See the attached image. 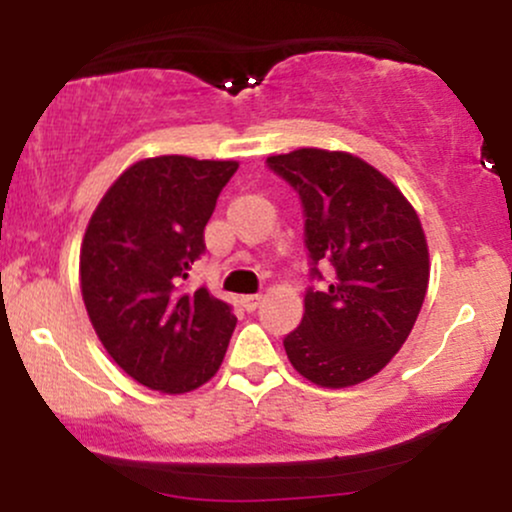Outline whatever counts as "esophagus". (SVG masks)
<instances>
[{"label": "esophagus", "instance_id": "obj_1", "mask_svg": "<svg viewBox=\"0 0 512 512\" xmlns=\"http://www.w3.org/2000/svg\"><path fill=\"white\" fill-rule=\"evenodd\" d=\"M260 301H262L260 293H250V296L240 298V305H243V310H248V313H252V310H257V305H260Z\"/></svg>", "mask_w": 512, "mask_h": 512}]
</instances>
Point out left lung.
<instances>
[{
  "instance_id": "obj_1",
  "label": "left lung",
  "mask_w": 512,
  "mask_h": 512,
  "mask_svg": "<svg viewBox=\"0 0 512 512\" xmlns=\"http://www.w3.org/2000/svg\"><path fill=\"white\" fill-rule=\"evenodd\" d=\"M267 168L301 199L313 281L286 356L315 385L363 383L407 342L426 298L419 216L383 173L342 151L298 149L269 156ZM322 268L328 284L315 287Z\"/></svg>"
}]
</instances>
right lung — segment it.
<instances>
[{
    "instance_id": "right-lung-1",
    "label": "right lung",
    "mask_w": 512,
    "mask_h": 512,
    "mask_svg": "<svg viewBox=\"0 0 512 512\" xmlns=\"http://www.w3.org/2000/svg\"><path fill=\"white\" fill-rule=\"evenodd\" d=\"M236 161L158 156L105 192L81 245V296L113 361L151 390H197L221 366L236 315L187 272Z\"/></svg>"
}]
</instances>
